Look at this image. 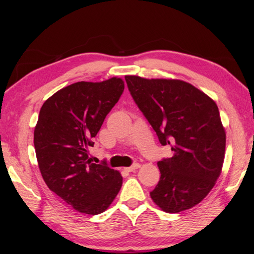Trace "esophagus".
I'll return each instance as SVG.
<instances>
[{
	"mask_svg": "<svg viewBox=\"0 0 254 254\" xmlns=\"http://www.w3.org/2000/svg\"><path fill=\"white\" fill-rule=\"evenodd\" d=\"M139 167H141V165H139V164H134V165H132L131 167H127V168H124V170H127V171H128V172H132V171H134V170L138 169Z\"/></svg>",
	"mask_w": 254,
	"mask_h": 254,
	"instance_id": "obj_1",
	"label": "esophagus"
}]
</instances>
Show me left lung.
<instances>
[{"instance_id": "obj_1", "label": "left lung", "mask_w": 254, "mask_h": 254, "mask_svg": "<svg viewBox=\"0 0 254 254\" xmlns=\"http://www.w3.org/2000/svg\"><path fill=\"white\" fill-rule=\"evenodd\" d=\"M128 90L172 157L157 163L160 180L150 197L166 213L202 202L222 172L226 132L210 97L180 79L127 75Z\"/></svg>"}]
</instances>
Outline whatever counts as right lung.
I'll return each instance as SVG.
<instances>
[{
	"instance_id": "right-lung-1",
	"label": "right lung",
	"mask_w": 254,
	"mask_h": 254,
	"mask_svg": "<svg viewBox=\"0 0 254 254\" xmlns=\"http://www.w3.org/2000/svg\"><path fill=\"white\" fill-rule=\"evenodd\" d=\"M124 90L120 77L68 85L42 105L34 132L38 166L46 185L79 213L110 206L122 186L120 172L90 161L89 148Z\"/></svg>"
}]
</instances>
